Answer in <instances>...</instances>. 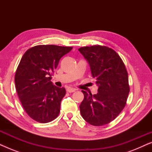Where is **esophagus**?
Instances as JSON below:
<instances>
[{
	"label": "esophagus",
	"mask_w": 152,
	"mask_h": 152,
	"mask_svg": "<svg viewBox=\"0 0 152 152\" xmlns=\"http://www.w3.org/2000/svg\"><path fill=\"white\" fill-rule=\"evenodd\" d=\"M66 91H67V92H68V93H73L76 90L75 88H68Z\"/></svg>",
	"instance_id": "34e87169"
}]
</instances>
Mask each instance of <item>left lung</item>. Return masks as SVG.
Masks as SVG:
<instances>
[{"instance_id":"1","label":"left lung","mask_w":152,"mask_h":152,"mask_svg":"<svg viewBox=\"0 0 152 152\" xmlns=\"http://www.w3.org/2000/svg\"><path fill=\"white\" fill-rule=\"evenodd\" d=\"M78 50L89 63L98 86L97 94L82 91L84 98L80 106L81 115L91 125H105L125 107L130 91L127 70L119 55L111 48L96 45Z\"/></svg>"}]
</instances>
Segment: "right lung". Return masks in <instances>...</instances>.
Listing matches in <instances>:
<instances>
[{"label":"right lung","mask_w":152,"mask_h":152,"mask_svg":"<svg viewBox=\"0 0 152 152\" xmlns=\"http://www.w3.org/2000/svg\"><path fill=\"white\" fill-rule=\"evenodd\" d=\"M72 47L39 45L28 49L20 59L14 82L21 104L35 121L48 123L59 115L66 89L50 81L59 60Z\"/></svg>","instance_id":"obj_1"}]
</instances>
